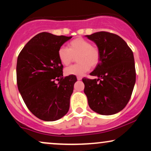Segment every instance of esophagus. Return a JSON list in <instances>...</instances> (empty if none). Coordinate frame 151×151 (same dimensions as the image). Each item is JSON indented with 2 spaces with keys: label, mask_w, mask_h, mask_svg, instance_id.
Listing matches in <instances>:
<instances>
[{
  "label": "esophagus",
  "mask_w": 151,
  "mask_h": 151,
  "mask_svg": "<svg viewBox=\"0 0 151 151\" xmlns=\"http://www.w3.org/2000/svg\"><path fill=\"white\" fill-rule=\"evenodd\" d=\"M77 78V80H81V79H82V78H81V77H80V76H78Z\"/></svg>",
  "instance_id": "1"
}]
</instances>
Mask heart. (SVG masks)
<instances>
[{
  "label": "heart",
  "mask_w": 151,
  "mask_h": 151,
  "mask_svg": "<svg viewBox=\"0 0 151 151\" xmlns=\"http://www.w3.org/2000/svg\"><path fill=\"white\" fill-rule=\"evenodd\" d=\"M77 56V64L67 67L66 75H83L95 67L100 62L101 54L97 47L92 45L91 42L82 37H77L70 42L67 48L62 47L58 50V58L63 65L67 66Z\"/></svg>",
  "instance_id": "obj_1"
}]
</instances>
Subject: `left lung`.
<instances>
[{"instance_id": "left-lung-1", "label": "left lung", "mask_w": 151, "mask_h": 151, "mask_svg": "<svg viewBox=\"0 0 151 151\" xmlns=\"http://www.w3.org/2000/svg\"><path fill=\"white\" fill-rule=\"evenodd\" d=\"M86 37L96 45L101 54L99 63L90 73L97 79H82L88 104L101 115L115 114L127 105L136 83L133 52L116 34L101 31Z\"/></svg>"}]
</instances>
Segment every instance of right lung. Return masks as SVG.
Segmentation results:
<instances>
[{"mask_svg": "<svg viewBox=\"0 0 151 151\" xmlns=\"http://www.w3.org/2000/svg\"><path fill=\"white\" fill-rule=\"evenodd\" d=\"M72 37L40 32L29 41L18 57L17 84L24 102L38 119L54 121L70 109L74 75L63 77L58 50ZM55 81H58V84Z\"/></svg>", "mask_w": 151, "mask_h": 151, "instance_id": "1", "label": "right lung"}]
</instances>
